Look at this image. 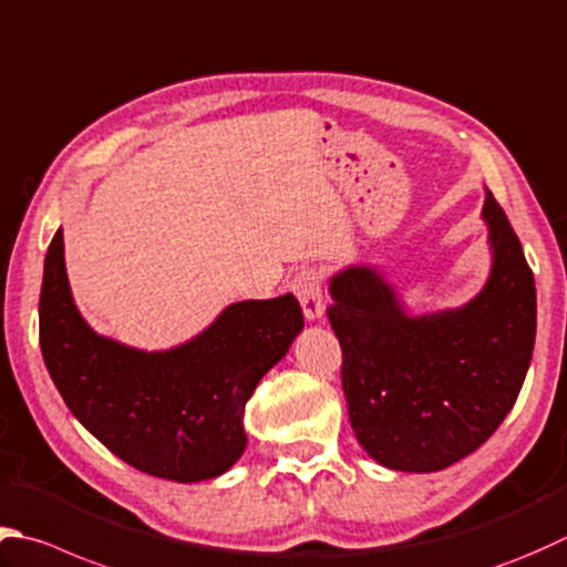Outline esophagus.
<instances>
[{
    "mask_svg": "<svg viewBox=\"0 0 567 567\" xmlns=\"http://www.w3.org/2000/svg\"><path fill=\"white\" fill-rule=\"evenodd\" d=\"M292 290L302 305V312L309 321L324 317V292H321V272L317 268H302L292 280Z\"/></svg>",
    "mask_w": 567,
    "mask_h": 567,
    "instance_id": "1",
    "label": "esophagus"
}]
</instances>
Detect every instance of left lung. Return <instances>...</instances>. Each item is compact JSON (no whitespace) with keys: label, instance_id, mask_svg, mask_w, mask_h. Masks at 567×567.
<instances>
[{"label":"left lung","instance_id":"obj_1","mask_svg":"<svg viewBox=\"0 0 567 567\" xmlns=\"http://www.w3.org/2000/svg\"><path fill=\"white\" fill-rule=\"evenodd\" d=\"M492 270L467 305L408 315L371 265L329 280L349 420L369 457L440 472L482 447L514 408L536 343V285L504 208L486 192Z\"/></svg>","mask_w":567,"mask_h":567}]
</instances>
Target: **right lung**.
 <instances>
[{
	"mask_svg": "<svg viewBox=\"0 0 567 567\" xmlns=\"http://www.w3.org/2000/svg\"><path fill=\"white\" fill-rule=\"evenodd\" d=\"M302 327L295 295L246 299L182 347L132 349L78 312L61 228L43 262L39 341L55 388L93 437L159 480H214L240 460L246 403Z\"/></svg>",
	"mask_w": 567,
	"mask_h": 567,
	"instance_id": "right-lung-1",
	"label": "right lung"
}]
</instances>
